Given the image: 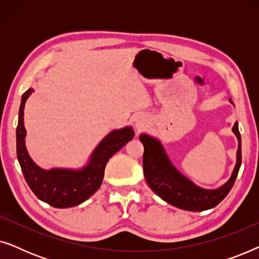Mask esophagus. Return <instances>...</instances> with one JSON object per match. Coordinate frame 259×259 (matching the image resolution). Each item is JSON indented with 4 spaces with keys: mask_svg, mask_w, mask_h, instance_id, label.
I'll list each match as a JSON object with an SVG mask.
<instances>
[{
    "mask_svg": "<svg viewBox=\"0 0 259 259\" xmlns=\"http://www.w3.org/2000/svg\"><path fill=\"white\" fill-rule=\"evenodd\" d=\"M146 126V119L144 118V116H139V118H138L137 120H136V127H137V130L138 131H141L144 128V127Z\"/></svg>",
    "mask_w": 259,
    "mask_h": 259,
    "instance_id": "esophagus-1",
    "label": "esophagus"
}]
</instances>
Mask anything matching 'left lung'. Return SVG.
<instances>
[{
  "label": "left lung",
  "mask_w": 259,
  "mask_h": 259,
  "mask_svg": "<svg viewBox=\"0 0 259 259\" xmlns=\"http://www.w3.org/2000/svg\"><path fill=\"white\" fill-rule=\"evenodd\" d=\"M230 102L233 105L231 99ZM232 132L238 139L235 168L228 182L213 190L196 185L179 172L169 160L160 140L146 133L140 134L139 139L144 145V176L148 186L166 203L182 210L200 212L217 206L232 189L242 164V139L237 121L232 127Z\"/></svg>",
  "instance_id": "8db88e82"
}]
</instances>
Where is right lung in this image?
Masks as SVG:
<instances>
[{"mask_svg":"<svg viewBox=\"0 0 259 259\" xmlns=\"http://www.w3.org/2000/svg\"><path fill=\"white\" fill-rule=\"evenodd\" d=\"M33 92V88H29L22 95L16 128L17 160L24 179L35 196L45 203L59 208L76 206L99 190L109 158L133 139L134 131L131 126H126L109 132L94 148L83 167L44 169L30 158L24 141L27 136L23 122L24 105Z\"/></svg>","mask_w":259,"mask_h":259,"instance_id":"add662e5","label":"right lung"}]
</instances>
